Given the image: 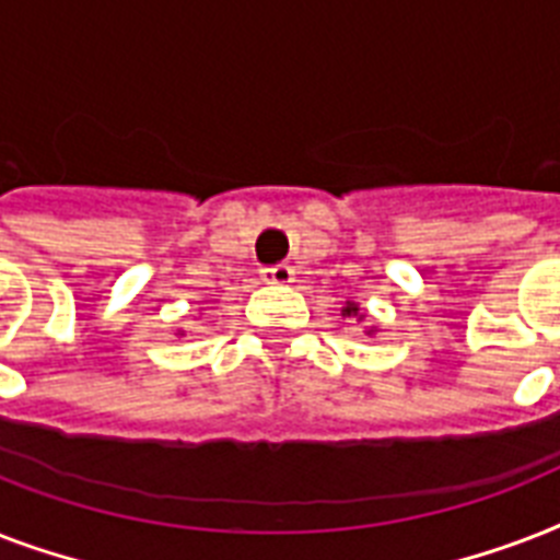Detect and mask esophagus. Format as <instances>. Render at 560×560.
I'll return each mask as SVG.
<instances>
[{
	"mask_svg": "<svg viewBox=\"0 0 560 560\" xmlns=\"http://www.w3.org/2000/svg\"><path fill=\"white\" fill-rule=\"evenodd\" d=\"M261 276L270 284H290L293 281V267L290 264H272V267H264Z\"/></svg>",
	"mask_w": 560,
	"mask_h": 560,
	"instance_id": "obj_1",
	"label": "esophagus"
}]
</instances>
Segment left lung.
<instances>
[{"mask_svg": "<svg viewBox=\"0 0 560 560\" xmlns=\"http://www.w3.org/2000/svg\"><path fill=\"white\" fill-rule=\"evenodd\" d=\"M342 316H358V319H363V314H360V307L354 305V302H346V307H342ZM366 334H374V328H369Z\"/></svg>", "mask_w": 560, "mask_h": 560, "instance_id": "1", "label": "left lung"}]
</instances>
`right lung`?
Masks as SVG:
<instances>
[{
    "mask_svg": "<svg viewBox=\"0 0 560 560\" xmlns=\"http://www.w3.org/2000/svg\"><path fill=\"white\" fill-rule=\"evenodd\" d=\"M179 334H183V331H179Z\"/></svg>",
    "mask_w": 560,
    "mask_h": 560,
    "instance_id": "right-lung-1",
    "label": "right lung"
}]
</instances>
